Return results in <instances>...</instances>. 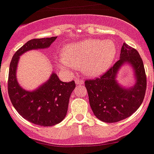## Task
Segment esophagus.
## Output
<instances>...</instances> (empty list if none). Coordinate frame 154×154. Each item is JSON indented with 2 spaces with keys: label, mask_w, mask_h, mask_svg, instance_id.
I'll return each mask as SVG.
<instances>
[{
  "label": "esophagus",
  "mask_w": 154,
  "mask_h": 154,
  "mask_svg": "<svg viewBox=\"0 0 154 154\" xmlns=\"http://www.w3.org/2000/svg\"><path fill=\"white\" fill-rule=\"evenodd\" d=\"M75 82H76V84H78V85H82V84H84V80H82V79L78 78V77H77V78H76Z\"/></svg>",
  "instance_id": "esophagus-1"
}]
</instances>
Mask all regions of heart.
I'll return each instance as SVG.
<instances>
[{
    "label": "heart",
    "instance_id": "b5f03b06",
    "mask_svg": "<svg viewBox=\"0 0 154 154\" xmlns=\"http://www.w3.org/2000/svg\"><path fill=\"white\" fill-rule=\"evenodd\" d=\"M116 54V45L112 40L87 39L66 45L58 65L67 72L82 67L87 76L97 77L110 67Z\"/></svg>",
    "mask_w": 154,
    "mask_h": 154
}]
</instances>
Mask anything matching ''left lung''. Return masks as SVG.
Returning a JSON list of instances; mask_svg holds the SVG:
<instances>
[{
	"mask_svg": "<svg viewBox=\"0 0 154 154\" xmlns=\"http://www.w3.org/2000/svg\"><path fill=\"white\" fill-rule=\"evenodd\" d=\"M125 63L133 67L137 80L130 88L121 87L115 80L119 69ZM85 87L90 107L97 119L107 123L127 119L140 107L146 92V74L138 51L124 43L119 61L99 78L86 80Z\"/></svg>",
	"mask_w": 154,
	"mask_h": 154,
	"instance_id": "1",
	"label": "left lung"
}]
</instances>
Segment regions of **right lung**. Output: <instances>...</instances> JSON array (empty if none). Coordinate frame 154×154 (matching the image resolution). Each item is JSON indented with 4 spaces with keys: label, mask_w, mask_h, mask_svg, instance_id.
<instances>
[{
    "label": "right lung",
    "mask_w": 154,
    "mask_h": 154,
    "mask_svg": "<svg viewBox=\"0 0 154 154\" xmlns=\"http://www.w3.org/2000/svg\"><path fill=\"white\" fill-rule=\"evenodd\" d=\"M56 38L29 40L16 51L10 64L8 90L13 106L23 118L44 127L58 124L64 119L70 94L75 88V82L64 83L55 73H52L49 80L38 89L26 91L18 84L16 72L20 56L29 50L48 48Z\"/></svg>",
    "instance_id": "right-lung-1"
}]
</instances>
